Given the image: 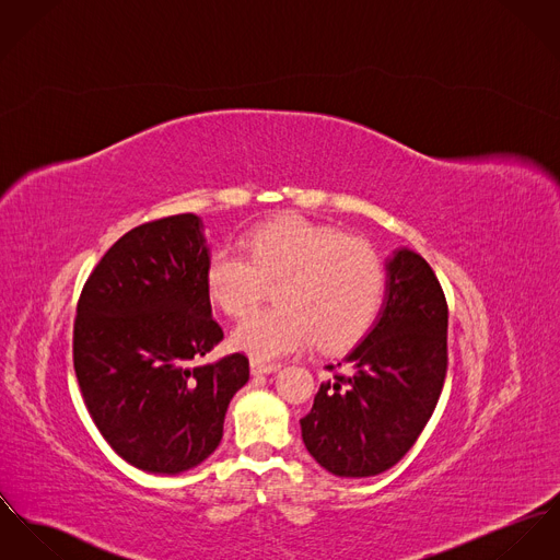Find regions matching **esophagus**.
Masks as SVG:
<instances>
[{
    "instance_id": "obj_1",
    "label": "esophagus",
    "mask_w": 560,
    "mask_h": 560,
    "mask_svg": "<svg viewBox=\"0 0 560 560\" xmlns=\"http://www.w3.org/2000/svg\"><path fill=\"white\" fill-rule=\"evenodd\" d=\"M277 369H279L277 364H268V362H261V360H252V375H270Z\"/></svg>"
}]
</instances>
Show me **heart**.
Returning a JSON list of instances; mask_svg holds the SVG:
<instances>
[{
  "label": "heart",
  "mask_w": 560,
  "mask_h": 560,
  "mask_svg": "<svg viewBox=\"0 0 560 560\" xmlns=\"http://www.w3.org/2000/svg\"><path fill=\"white\" fill-rule=\"evenodd\" d=\"M272 288L279 308L247 315L230 337L261 362L315 341L328 351L355 343L382 306L384 266L366 241L301 215L259 225L245 254L221 247L207 264V290L232 317L249 313Z\"/></svg>",
  "instance_id": "heart-1"
}]
</instances>
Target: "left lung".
<instances>
[{
    "instance_id": "8db88e82",
    "label": "left lung",
    "mask_w": 560,
    "mask_h": 560,
    "mask_svg": "<svg viewBox=\"0 0 560 560\" xmlns=\"http://www.w3.org/2000/svg\"><path fill=\"white\" fill-rule=\"evenodd\" d=\"M386 299L343 362L326 366L301 420L308 454L332 475L371 477L394 467L431 420L447 373V302L429 261L396 249Z\"/></svg>"
}]
</instances>
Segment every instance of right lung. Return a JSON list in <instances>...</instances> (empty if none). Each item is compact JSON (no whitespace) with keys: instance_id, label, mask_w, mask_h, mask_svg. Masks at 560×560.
<instances>
[{"instance_id":"obj_1","label":"right lung","mask_w":560,"mask_h":560,"mask_svg":"<svg viewBox=\"0 0 560 560\" xmlns=\"http://www.w3.org/2000/svg\"><path fill=\"white\" fill-rule=\"evenodd\" d=\"M202 219L164 217L124 234L97 261L74 319V371L97 431L129 465L180 474L223 436L249 360H200L223 339L207 290Z\"/></svg>"}]
</instances>
